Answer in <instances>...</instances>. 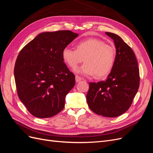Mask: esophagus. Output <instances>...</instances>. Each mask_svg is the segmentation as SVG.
<instances>
[{"instance_id": "1", "label": "esophagus", "mask_w": 153, "mask_h": 153, "mask_svg": "<svg viewBox=\"0 0 153 153\" xmlns=\"http://www.w3.org/2000/svg\"><path fill=\"white\" fill-rule=\"evenodd\" d=\"M82 78L80 76H78V75H76V76H75V80H76V82H80V81L82 80Z\"/></svg>"}]
</instances>
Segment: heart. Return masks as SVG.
Listing matches in <instances>:
<instances>
[{"mask_svg": "<svg viewBox=\"0 0 153 153\" xmlns=\"http://www.w3.org/2000/svg\"><path fill=\"white\" fill-rule=\"evenodd\" d=\"M76 49L65 47L62 52L64 62L72 69L85 62L76 69L78 73L102 78L112 70L115 60V49L112 45L96 38H89L76 43Z\"/></svg>", "mask_w": 153, "mask_h": 153, "instance_id": "heart-1", "label": "heart"}]
</instances>
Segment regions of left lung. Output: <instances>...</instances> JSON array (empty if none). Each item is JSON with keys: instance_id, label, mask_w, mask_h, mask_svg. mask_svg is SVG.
<instances>
[{"instance_id": "obj_1", "label": "left lung", "mask_w": 153, "mask_h": 153, "mask_svg": "<svg viewBox=\"0 0 153 153\" xmlns=\"http://www.w3.org/2000/svg\"><path fill=\"white\" fill-rule=\"evenodd\" d=\"M105 34L114 40L116 48L114 66L106 80L89 82L86 99L95 114L115 117L126 112L132 104L139 87V69L135 53L121 37Z\"/></svg>"}]
</instances>
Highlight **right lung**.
I'll list each match as a JSON object with an SVG mask.
<instances>
[{
	"mask_svg": "<svg viewBox=\"0 0 153 153\" xmlns=\"http://www.w3.org/2000/svg\"><path fill=\"white\" fill-rule=\"evenodd\" d=\"M78 36L65 30L42 32L18 54L14 69L17 94L34 116L51 117L64 108L75 76L64 62L62 52Z\"/></svg>",
	"mask_w": 153,
	"mask_h": 153,
	"instance_id": "right-lung-1",
	"label": "right lung"
}]
</instances>
